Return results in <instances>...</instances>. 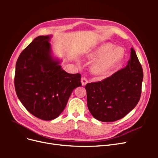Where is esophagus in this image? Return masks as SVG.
I'll use <instances>...</instances> for the list:
<instances>
[{
  "label": "esophagus",
  "mask_w": 158,
  "mask_h": 158,
  "mask_svg": "<svg viewBox=\"0 0 158 158\" xmlns=\"http://www.w3.org/2000/svg\"><path fill=\"white\" fill-rule=\"evenodd\" d=\"M81 82H82V85H85L88 82V81L85 77H83V78H82V79H81Z\"/></svg>",
  "instance_id": "1"
}]
</instances>
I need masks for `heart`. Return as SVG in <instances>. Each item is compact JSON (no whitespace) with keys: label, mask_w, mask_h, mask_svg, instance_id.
Wrapping results in <instances>:
<instances>
[{"label":"heart","mask_w":158,"mask_h":158,"mask_svg":"<svg viewBox=\"0 0 158 158\" xmlns=\"http://www.w3.org/2000/svg\"><path fill=\"white\" fill-rule=\"evenodd\" d=\"M111 43H105L99 45L89 56L92 59H98L93 65V70L97 74H103L118 63L124 55L123 49L120 47H116Z\"/></svg>","instance_id":"heart-1"}]
</instances>
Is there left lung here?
I'll return each mask as SVG.
<instances>
[{
  "label": "left lung",
  "mask_w": 158,
  "mask_h": 158,
  "mask_svg": "<svg viewBox=\"0 0 158 158\" xmlns=\"http://www.w3.org/2000/svg\"><path fill=\"white\" fill-rule=\"evenodd\" d=\"M142 80V66L131 48L130 59L125 68L102 81L85 85L89 112L102 122L123 118L139 102Z\"/></svg>",
  "instance_id": "obj_1"
}]
</instances>
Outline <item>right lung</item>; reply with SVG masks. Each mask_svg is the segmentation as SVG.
Masks as SVG:
<instances>
[{
    "mask_svg": "<svg viewBox=\"0 0 158 158\" xmlns=\"http://www.w3.org/2000/svg\"><path fill=\"white\" fill-rule=\"evenodd\" d=\"M51 35L38 36L19 56L14 85L18 99L33 115L51 121L63 111L80 74H69L52 56Z\"/></svg>",
    "mask_w": 158,
    "mask_h": 158,
    "instance_id": "1",
    "label": "right lung"
}]
</instances>
